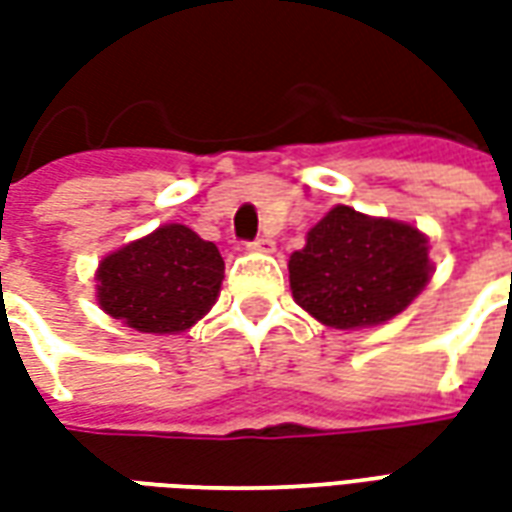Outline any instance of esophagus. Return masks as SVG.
<instances>
[{
  "instance_id": "esophagus-1",
  "label": "esophagus",
  "mask_w": 512,
  "mask_h": 512,
  "mask_svg": "<svg viewBox=\"0 0 512 512\" xmlns=\"http://www.w3.org/2000/svg\"><path fill=\"white\" fill-rule=\"evenodd\" d=\"M249 249H255V252H274V238H268V235H260L255 241H249Z\"/></svg>"
}]
</instances>
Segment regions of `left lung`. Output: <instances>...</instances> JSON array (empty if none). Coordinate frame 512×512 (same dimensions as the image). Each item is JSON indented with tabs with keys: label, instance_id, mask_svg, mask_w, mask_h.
<instances>
[{
	"label": "left lung",
	"instance_id": "8db88e82",
	"mask_svg": "<svg viewBox=\"0 0 512 512\" xmlns=\"http://www.w3.org/2000/svg\"><path fill=\"white\" fill-rule=\"evenodd\" d=\"M299 307L334 329L376 326L417 299L430 277L428 241L417 227L370 219L337 205L290 255Z\"/></svg>",
	"mask_w": 512,
	"mask_h": 512
}]
</instances>
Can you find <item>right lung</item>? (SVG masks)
<instances>
[{"mask_svg":"<svg viewBox=\"0 0 512 512\" xmlns=\"http://www.w3.org/2000/svg\"><path fill=\"white\" fill-rule=\"evenodd\" d=\"M224 260L183 224L117 249L98 268V301L115 321L145 334L186 332L219 296Z\"/></svg>","mask_w":512,"mask_h":512,"instance_id":"right-lung-1","label":"right lung"}]
</instances>
